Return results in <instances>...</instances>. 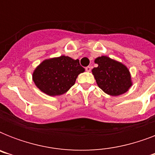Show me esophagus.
Here are the masks:
<instances>
[{
	"label": "esophagus",
	"instance_id": "1",
	"mask_svg": "<svg viewBox=\"0 0 155 155\" xmlns=\"http://www.w3.org/2000/svg\"><path fill=\"white\" fill-rule=\"evenodd\" d=\"M85 70H86V71H87V72H89V71H91V70H92V67H91V66H87V67L85 68Z\"/></svg>",
	"mask_w": 155,
	"mask_h": 155
}]
</instances>
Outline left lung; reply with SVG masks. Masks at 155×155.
<instances>
[{
	"mask_svg": "<svg viewBox=\"0 0 155 155\" xmlns=\"http://www.w3.org/2000/svg\"><path fill=\"white\" fill-rule=\"evenodd\" d=\"M95 63L98 67L92 71L100 88L114 97L127 92L132 83L130 71L125 65L107 56L98 57Z\"/></svg>",
	"mask_w": 155,
	"mask_h": 155,
	"instance_id": "left-lung-1",
	"label": "left lung"
}]
</instances>
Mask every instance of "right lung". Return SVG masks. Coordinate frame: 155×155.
Segmentation results:
<instances>
[{
  "instance_id": "right-lung-1",
  "label": "right lung",
  "mask_w": 155,
  "mask_h": 155,
  "mask_svg": "<svg viewBox=\"0 0 155 155\" xmlns=\"http://www.w3.org/2000/svg\"><path fill=\"white\" fill-rule=\"evenodd\" d=\"M84 71L79 59L60 56L43 61L33 74V80L42 92L58 96L68 92L75 84L78 75Z\"/></svg>"
}]
</instances>
